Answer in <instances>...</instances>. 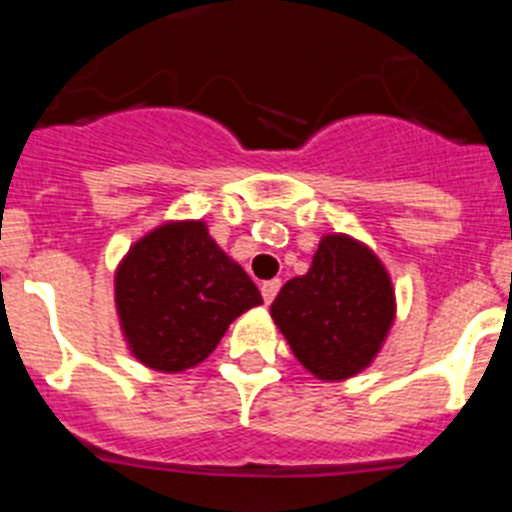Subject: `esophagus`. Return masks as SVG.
Wrapping results in <instances>:
<instances>
[{
    "instance_id": "34e87169",
    "label": "esophagus",
    "mask_w": 512,
    "mask_h": 512,
    "mask_svg": "<svg viewBox=\"0 0 512 512\" xmlns=\"http://www.w3.org/2000/svg\"><path fill=\"white\" fill-rule=\"evenodd\" d=\"M279 287H282V282H279V279H269V282L261 284V295H264V302H266V305H271V300H274V297H277Z\"/></svg>"
}]
</instances>
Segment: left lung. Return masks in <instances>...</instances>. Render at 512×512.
<instances>
[{"mask_svg":"<svg viewBox=\"0 0 512 512\" xmlns=\"http://www.w3.org/2000/svg\"><path fill=\"white\" fill-rule=\"evenodd\" d=\"M395 307V287L377 253L351 235L328 233L307 274L279 289L271 318L307 372L343 382L377 359Z\"/></svg>","mask_w":512,"mask_h":512,"instance_id":"obj_1","label":"left lung"}]
</instances>
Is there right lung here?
I'll return each mask as SVG.
<instances>
[{"label": "right lung", "instance_id": "obj_1", "mask_svg": "<svg viewBox=\"0 0 512 512\" xmlns=\"http://www.w3.org/2000/svg\"><path fill=\"white\" fill-rule=\"evenodd\" d=\"M261 302L259 287L212 241L205 220L158 225L115 271L122 338L153 372L179 374L205 361L228 325Z\"/></svg>", "mask_w": 512, "mask_h": 512}]
</instances>
